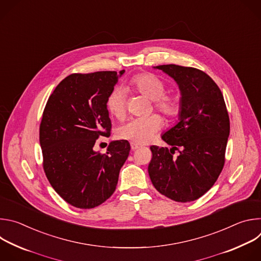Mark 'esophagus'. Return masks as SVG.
Segmentation results:
<instances>
[{
	"mask_svg": "<svg viewBox=\"0 0 261 261\" xmlns=\"http://www.w3.org/2000/svg\"><path fill=\"white\" fill-rule=\"evenodd\" d=\"M139 147H140V145H138V144H136L134 142H131V150L132 151H136V150H138Z\"/></svg>",
	"mask_w": 261,
	"mask_h": 261,
	"instance_id": "1",
	"label": "esophagus"
}]
</instances>
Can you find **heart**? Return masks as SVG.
<instances>
[{"label":"heart","instance_id":"obj_1","mask_svg":"<svg viewBox=\"0 0 261 261\" xmlns=\"http://www.w3.org/2000/svg\"><path fill=\"white\" fill-rule=\"evenodd\" d=\"M129 88L154 101V107L167 119H174L180 111V101L172 94H166L165 83L152 73H139L129 81ZM106 107L111 116L124 119L127 111L126 93L123 89H115L106 100ZM162 127L159 116L134 118L123 124L119 129V136L134 143L150 142Z\"/></svg>","mask_w":261,"mask_h":261}]
</instances>
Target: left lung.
I'll use <instances>...</instances> for the list:
<instances>
[{"mask_svg": "<svg viewBox=\"0 0 261 261\" xmlns=\"http://www.w3.org/2000/svg\"><path fill=\"white\" fill-rule=\"evenodd\" d=\"M180 90L179 122L162 135L172 148L152 145L148 174L162 195L188 202L201 197L216 182L225 163L230 123L217 84L193 67L160 65ZM181 147L180 155L174 150Z\"/></svg>", "mask_w": 261, "mask_h": 261, "instance_id": "8db88e82", "label": "left lung"}]
</instances>
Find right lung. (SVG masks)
Returning <instances> with one entry per match:
<instances>
[{
    "instance_id": "right-lung-1",
    "label": "right lung",
    "mask_w": 261,
    "mask_h": 261,
    "mask_svg": "<svg viewBox=\"0 0 261 261\" xmlns=\"http://www.w3.org/2000/svg\"><path fill=\"white\" fill-rule=\"evenodd\" d=\"M125 72L73 73L49 96L39 128L43 169L55 191L69 204L93 208L116 190L130 143L110 142L104 154L94 151L100 136H109L106 100Z\"/></svg>"
}]
</instances>
